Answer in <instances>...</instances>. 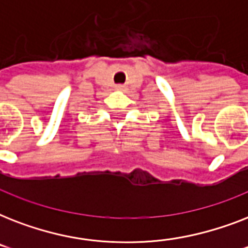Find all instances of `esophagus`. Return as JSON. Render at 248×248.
I'll use <instances>...</instances> for the list:
<instances>
[{
  "instance_id": "1",
  "label": "esophagus",
  "mask_w": 248,
  "mask_h": 248,
  "mask_svg": "<svg viewBox=\"0 0 248 248\" xmlns=\"http://www.w3.org/2000/svg\"><path fill=\"white\" fill-rule=\"evenodd\" d=\"M114 89L118 90V91H124V90H126V86H124V85H117Z\"/></svg>"
}]
</instances>
